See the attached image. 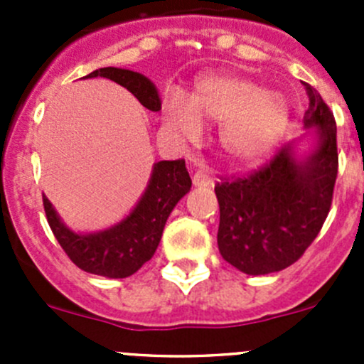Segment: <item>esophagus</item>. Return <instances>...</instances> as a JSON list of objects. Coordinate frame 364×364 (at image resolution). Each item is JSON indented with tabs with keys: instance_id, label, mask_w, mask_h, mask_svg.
<instances>
[{
	"instance_id": "1",
	"label": "esophagus",
	"mask_w": 364,
	"mask_h": 364,
	"mask_svg": "<svg viewBox=\"0 0 364 364\" xmlns=\"http://www.w3.org/2000/svg\"><path fill=\"white\" fill-rule=\"evenodd\" d=\"M193 186H213V178L205 171H197L192 178Z\"/></svg>"
}]
</instances>
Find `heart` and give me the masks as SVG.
I'll list each match as a JSON object with an SVG mask.
<instances>
[{
	"label": "heart",
	"mask_w": 364,
	"mask_h": 364,
	"mask_svg": "<svg viewBox=\"0 0 364 364\" xmlns=\"http://www.w3.org/2000/svg\"><path fill=\"white\" fill-rule=\"evenodd\" d=\"M164 127L181 141L200 137L203 123L220 124V155L234 167L264 161L284 137L291 105L278 91L232 73H209L193 86L188 100L168 93L161 104Z\"/></svg>",
	"instance_id": "1"
}]
</instances>
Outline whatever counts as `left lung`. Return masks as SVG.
Segmentation results:
<instances>
[{
    "label": "left lung",
    "instance_id": "8db88e82",
    "mask_svg": "<svg viewBox=\"0 0 364 364\" xmlns=\"http://www.w3.org/2000/svg\"><path fill=\"white\" fill-rule=\"evenodd\" d=\"M310 105L303 124L314 137L308 153L287 144L266 167L218 183V250L243 273H277L294 264L321 232L333 200L338 151L333 112L304 82Z\"/></svg>",
    "mask_w": 364,
    "mask_h": 364
}]
</instances>
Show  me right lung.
<instances>
[{
  "instance_id": "right-lung-1",
  "label": "right lung",
  "mask_w": 364,
  "mask_h": 364,
  "mask_svg": "<svg viewBox=\"0 0 364 364\" xmlns=\"http://www.w3.org/2000/svg\"><path fill=\"white\" fill-rule=\"evenodd\" d=\"M105 77L130 91L148 111L159 112L161 100L155 84L142 73L105 67L82 79ZM192 188V179L183 160H161L153 165L148 186L130 213L107 229L75 232L61 220L43 196V209L53 234L77 267L105 278H127L148 262L159 248L165 222L176 204Z\"/></svg>"
}]
</instances>
